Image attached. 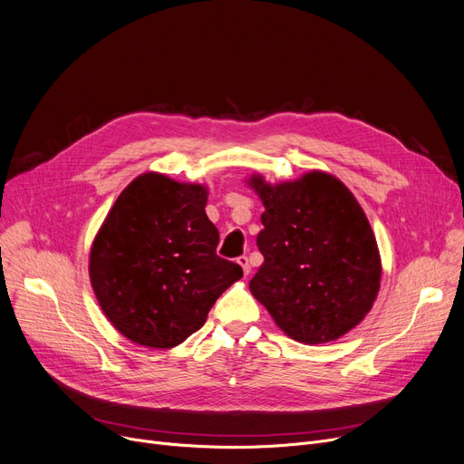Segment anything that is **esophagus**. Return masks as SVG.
Masks as SVG:
<instances>
[{
	"instance_id": "obj_1",
	"label": "esophagus",
	"mask_w": 464,
	"mask_h": 464,
	"mask_svg": "<svg viewBox=\"0 0 464 464\" xmlns=\"http://www.w3.org/2000/svg\"><path fill=\"white\" fill-rule=\"evenodd\" d=\"M237 263L242 266V273H245L246 276L250 275V263H248V257L246 256H240V257H237Z\"/></svg>"
}]
</instances>
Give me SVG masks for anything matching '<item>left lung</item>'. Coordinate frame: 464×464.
Here are the masks:
<instances>
[{
  "label": "left lung",
  "mask_w": 464,
  "mask_h": 464,
  "mask_svg": "<svg viewBox=\"0 0 464 464\" xmlns=\"http://www.w3.org/2000/svg\"><path fill=\"white\" fill-rule=\"evenodd\" d=\"M246 182L265 207L257 235L265 261L250 280L252 295L297 343L344 336L371 312L382 278L376 237L353 193L324 170Z\"/></svg>",
  "instance_id": "left-lung-1"
}]
</instances>
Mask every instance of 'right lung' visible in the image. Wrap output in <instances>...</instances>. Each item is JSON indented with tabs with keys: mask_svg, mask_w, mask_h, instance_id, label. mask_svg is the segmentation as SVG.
<instances>
[{
	"mask_svg": "<svg viewBox=\"0 0 464 464\" xmlns=\"http://www.w3.org/2000/svg\"><path fill=\"white\" fill-rule=\"evenodd\" d=\"M208 188L142 173L118 195L90 248V282L112 327L131 343L169 350L203 327L242 278L216 256Z\"/></svg>",
	"mask_w": 464,
	"mask_h": 464,
	"instance_id": "add662e5",
	"label": "right lung"
}]
</instances>
